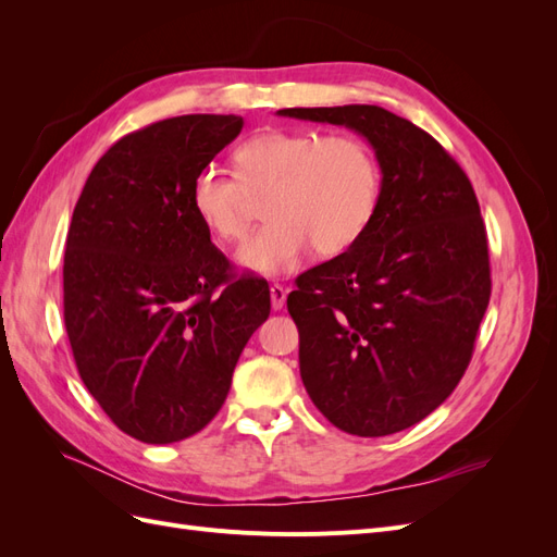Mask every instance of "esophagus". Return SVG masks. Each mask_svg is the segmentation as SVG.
I'll list each match as a JSON object with an SVG mask.
<instances>
[{
  "instance_id": "1",
  "label": "esophagus",
  "mask_w": 557,
  "mask_h": 557,
  "mask_svg": "<svg viewBox=\"0 0 557 557\" xmlns=\"http://www.w3.org/2000/svg\"><path fill=\"white\" fill-rule=\"evenodd\" d=\"M269 297H272V309L281 311L285 307V297H288V288H283L281 283H274L272 288H269Z\"/></svg>"
}]
</instances>
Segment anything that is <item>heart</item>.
<instances>
[{
    "label": "heart",
    "mask_w": 557,
    "mask_h": 557,
    "mask_svg": "<svg viewBox=\"0 0 557 557\" xmlns=\"http://www.w3.org/2000/svg\"><path fill=\"white\" fill-rule=\"evenodd\" d=\"M234 166H201L190 183V207L213 239L230 244L248 230L250 197L267 195V223L237 252L250 272H293L311 248L323 258L342 256L374 223L381 162L356 134L269 129L234 150Z\"/></svg>",
    "instance_id": "heart-1"
}]
</instances>
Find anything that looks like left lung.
Segmentation results:
<instances>
[{
    "mask_svg": "<svg viewBox=\"0 0 557 557\" xmlns=\"http://www.w3.org/2000/svg\"><path fill=\"white\" fill-rule=\"evenodd\" d=\"M278 115L356 129L383 174L364 237L297 276L288 295L301 381L334 428L358 436L407 430L460 383L491 301L476 193L440 141L381 107Z\"/></svg>",
    "mask_w": 557,
    "mask_h": 557,
    "instance_id": "left-lung-1",
    "label": "left lung"
}]
</instances>
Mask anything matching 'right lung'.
<instances>
[{"mask_svg":"<svg viewBox=\"0 0 557 557\" xmlns=\"http://www.w3.org/2000/svg\"><path fill=\"white\" fill-rule=\"evenodd\" d=\"M242 115L193 113L125 134L76 201L64 250V327L113 425L144 444L207 428L230 393L269 285L237 274L190 207V183L237 139Z\"/></svg>","mask_w":557,"mask_h":557,"instance_id":"obj_1","label":"right lung"}]
</instances>
